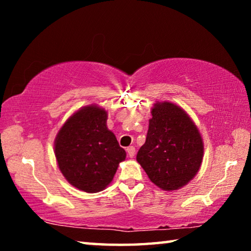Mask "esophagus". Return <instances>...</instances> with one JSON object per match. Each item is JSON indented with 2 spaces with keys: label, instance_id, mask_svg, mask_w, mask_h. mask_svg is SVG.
I'll use <instances>...</instances> for the list:
<instances>
[{
  "label": "esophagus",
  "instance_id": "obj_1",
  "mask_svg": "<svg viewBox=\"0 0 251 251\" xmlns=\"http://www.w3.org/2000/svg\"><path fill=\"white\" fill-rule=\"evenodd\" d=\"M126 151H127V154H128L129 158H133V157L135 156V147L129 146V147H127Z\"/></svg>",
  "mask_w": 251,
  "mask_h": 251
}]
</instances>
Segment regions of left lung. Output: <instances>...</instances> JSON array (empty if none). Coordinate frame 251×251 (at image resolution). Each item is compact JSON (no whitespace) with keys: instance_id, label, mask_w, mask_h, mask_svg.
I'll use <instances>...</instances> for the list:
<instances>
[{"instance_id":"8db88e82","label":"left lung","mask_w":251,"mask_h":251,"mask_svg":"<svg viewBox=\"0 0 251 251\" xmlns=\"http://www.w3.org/2000/svg\"><path fill=\"white\" fill-rule=\"evenodd\" d=\"M151 116L146 142L136 159L151 182L173 192L198 173L203 157L202 138L188 114L171 101H156Z\"/></svg>"}]
</instances>
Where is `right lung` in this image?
<instances>
[{
    "instance_id": "right-lung-1",
    "label": "right lung",
    "mask_w": 251,
    "mask_h": 251,
    "mask_svg": "<svg viewBox=\"0 0 251 251\" xmlns=\"http://www.w3.org/2000/svg\"><path fill=\"white\" fill-rule=\"evenodd\" d=\"M107 112L85 106L67 118L54 143L57 165L65 179L86 193H99L113 180L126 151L106 125Z\"/></svg>"
}]
</instances>
